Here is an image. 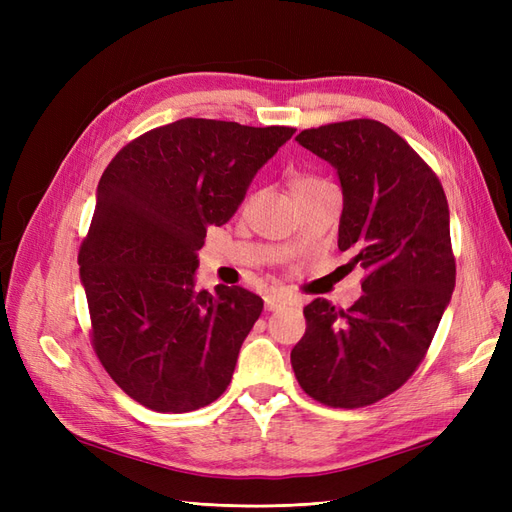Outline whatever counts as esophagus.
<instances>
[{"label":"esophagus","mask_w":512,"mask_h":512,"mask_svg":"<svg viewBox=\"0 0 512 512\" xmlns=\"http://www.w3.org/2000/svg\"><path fill=\"white\" fill-rule=\"evenodd\" d=\"M282 305H286V297L284 294H277V292H269L265 297V307L269 312H275V309H280Z\"/></svg>","instance_id":"1"}]
</instances>
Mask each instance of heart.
I'll list each match as a JSON object with an SVG mask.
<instances>
[{
	"mask_svg": "<svg viewBox=\"0 0 512 512\" xmlns=\"http://www.w3.org/2000/svg\"><path fill=\"white\" fill-rule=\"evenodd\" d=\"M320 185H327V181L316 177V175H307V173H297L290 179V192L292 196L309 192V190H316Z\"/></svg>",
	"mask_w": 512,
	"mask_h": 512,
	"instance_id": "b5f03b06",
	"label": "heart"
}]
</instances>
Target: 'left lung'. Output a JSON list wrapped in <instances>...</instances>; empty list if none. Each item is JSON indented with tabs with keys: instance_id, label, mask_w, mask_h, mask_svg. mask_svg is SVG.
Masks as SVG:
<instances>
[{
	"instance_id": "obj_1",
	"label": "left lung",
	"mask_w": 512,
	"mask_h": 512,
	"mask_svg": "<svg viewBox=\"0 0 512 512\" xmlns=\"http://www.w3.org/2000/svg\"><path fill=\"white\" fill-rule=\"evenodd\" d=\"M301 147L339 175L344 211L337 245L363 294L342 309L314 299L290 363L301 389L331 408L371 406L414 374L455 288L448 203L438 175L374 119L303 130Z\"/></svg>"
}]
</instances>
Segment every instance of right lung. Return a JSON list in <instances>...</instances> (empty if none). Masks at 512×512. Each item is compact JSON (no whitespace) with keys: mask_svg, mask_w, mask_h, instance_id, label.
Wrapping results in <instances>:
<instances>
[{"mask_svg":"<svg viewBox=\"0 0 512 512\" xmlns=\"http://www.w3.org/2000/svg\"><path fill=\"white\" fill-rule=\"evenodd\" d=\"M292 134L188 117L134 138L106 166L79 250L81 282L91 346L141 406L192 412L230 384L262 299L241 286L196 292V252Z\"/></svg>","mask_w":512,"mask_h":512,"instance_id":"add662e5","label":"right lung"}]
</instances>
